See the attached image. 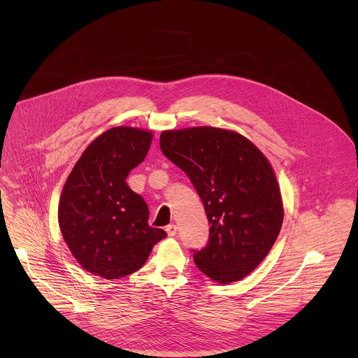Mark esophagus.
I'll return each instance as SVG.
<instances>
[{
    "instance_id": "34e87169",
    "label": "esophagus",
    "mask_w": 358,
    "mask_h": 358,
    "mask_svg": "<svg viewBox=\"0 0 358 358\" xmlns=\"http://www.w3.org/2000/svg\"><path fill=\"white\" fill-rule=\"evenodd\" d=\"M166 232H167L169 236H176V234H177V227H176L174 224H170V225L166 227Z\"/></svg>"
}]
</instances>
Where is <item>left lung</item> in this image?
<instances>
[{"instance_id": "obj_1", "label": "left lung", "mask_w": 358, "mask_h": 358, "mask_svg": "<svg viewBox=\"0 0 358 358\" xmlns=\"http://www.w3.org/2000/svg\"><path fill=\"white\" fill-rule=\"evenodd\" d=\"M163 155L180 167L206 208L210 238L194 250L196 268L213 280H241L272 249L283 222L273 169L239 133L211 126L166 130Z\"/></svg>"}]
</instances>
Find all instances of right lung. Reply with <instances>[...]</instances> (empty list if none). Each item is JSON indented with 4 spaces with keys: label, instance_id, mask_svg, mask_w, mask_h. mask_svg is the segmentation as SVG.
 Here are the masks:
<instances>
[{
    "label": "right lung",
    "instance_id": "obj_1",
    "mask_svg": "<svg viewBox=\"0 0 358 358\" xmlns=\"http://www.w3.org/2000/svg\"><path fill=\"white\" fill-rule=\"evenodd\" d=\"M152 133L113 127L94 138L71 171L59 199L62 236L83 269L103 279L138 271L163 229L148 225V207L126 182L147 156Z\"/></svg>",
    "mask_w": 358,
    "mask_h": 358
}]
</instances>
